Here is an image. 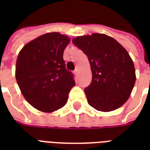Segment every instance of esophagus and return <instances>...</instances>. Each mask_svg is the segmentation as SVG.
<instances>
[{
	"instance_id": "1",
	"label": "esophagus",
	"mask_w": 150,
	"mask_h": 150,
	"mask_svg": "<svg viewBox=\"0 0 150 150\" xmlns=\"http://www.w3.org/2000/svg\"><path fill=\"white\" fill-rule=\"evenodd\" d=\"M74 74H75V75H78V74H79V71H78V69H75V70L74 71Z\"/></svg>"
}]
</instances>
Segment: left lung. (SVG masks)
I'll return each mask as SVG.
<instances>
[{
    "label": "left lung",
    "instance_id": "left-lung-1",
    "mask_svg": "<svg viewBox=\"0 0 150 150\" xmlns=\"http://www.w3.org/2000/svg\"><path fill=\"white\" fill-rule=\"evenodd\" d=\"M72 43L86 54L91 66L92 82L85 89L88 103L103 112L121 107L130 96L136 79L128 51L105 34L77 36Z\"/></svg>",
    "mask_w": 150,
    "mask_h": 150
}]
</instances>
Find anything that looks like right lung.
<instances>
[{"mask_svg":"<svg viewBox=\"0 0 150 150\" xmlns=\"http://www.w3.org/2000/svg\"><path fill=\"white\" fill-rule=\"evenodd\" d=\"M69 42L67 36L48 33L30 41L18 54L16 81L25 99L40 111L63 107L75 85L74 75L66 69L63 59Z\"/></svg>","mask_w":150,"mask_h":150,"instance_id":"obj_1","label":"right lung"}]
</instances>
